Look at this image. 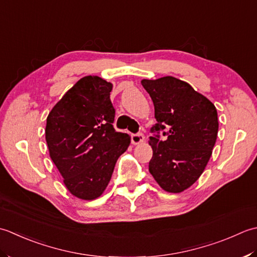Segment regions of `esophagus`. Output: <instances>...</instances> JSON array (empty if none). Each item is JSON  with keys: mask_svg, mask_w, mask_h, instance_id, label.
<instances>
[{"mask_svg": "<svg viewBox=\"0 0 257 257\" xmlns=\"http://www.w3.org/2000/svg\"><path fill=\"white\" fill-rule=\"evenodd\" d=\"M144 141V135L142 133H136L132 135V143L134 145H138L140 143H142Z\"/></svg>", "mask_w": 257, "mask_h": 257, "instance_id": "obj_1", "label": "esophagus"}]
</instances>
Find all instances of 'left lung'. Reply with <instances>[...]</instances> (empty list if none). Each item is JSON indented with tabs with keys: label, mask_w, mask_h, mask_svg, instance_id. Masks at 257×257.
I'll use <instances>...</instances> for the list:
<instances>
[{
	"label": "left lung",
	"mask_w": 257,
	"mask_h": 257,
	"mask_svg": "<svg viewBox=\"0 0 257 257\" xmlns=\"http://www.w3.org/2000/svg\"><path fill=\"white\" fill-rule=\"evenodd\" d=\"M155 109L149 171L170 193L183 192L201 176L216 142L217 111L188 83L173 76L142 80ZM166 136L159 140V133Z\"/></svg>",
	"instance_id": "1"
}]
</instances>
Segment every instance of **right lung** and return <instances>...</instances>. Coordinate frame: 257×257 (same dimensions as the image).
<instances>
[{
  "label": "right lung",
  "instance_id": "1",
  "mask_svg": "<svg viewBox=\"0 0 257 257\" xmlns=\"http://www.w3.org/2000/svg\"><path fill=\"white\" fill-rule=\"evenodd\" d=\"M113 85L98 76H84L67 91L46 118L50 156L71 194L95 200L111 180L115 163L131 139L115 131Z\"/></svg>",
  "mask_w": 257,
  "mask_h": 257
}]
</instances>
